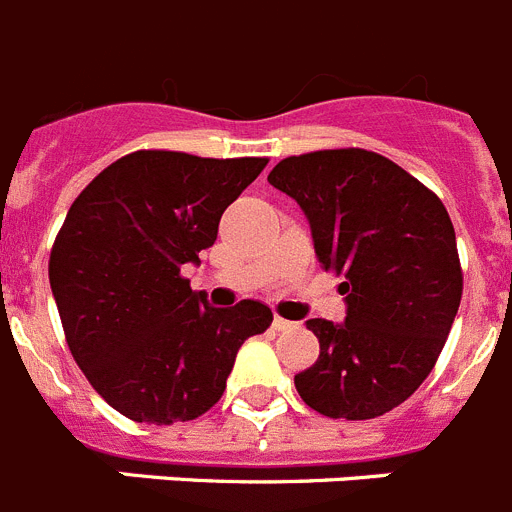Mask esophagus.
<instances>
[{"label":"esophagus","mask_w":512,"mask_h":512,"mask_svg":"<svg viewBox=\"0 0 512 512\" xmlns=\"http://www.w3.org/2000/svg\"><path fill=\"white\" fill-rule=\"evenodd\" d=\"M291 327H293V322H288V319H283V317L273 319V330L275 332H286V330H291Z\"/></svg>","instance_id":"esophagus-1"}]
</instances>
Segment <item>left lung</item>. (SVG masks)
<instances>
[{
  "instance_id": "8db88e82",
  "label": "left lung",
  "mask_w": 512,
  "mask_h": 512,
  "mask_svg": "<svg viewBox=\"0 0 512 512\" xmlns=\"http://www.w3.org/2000/svg\"><path fill=\"white\" fill-rule=\"evenodd\" d=\"M268 182L304 211L324 270L345 281V322L309 319L317 363L296 373L311 410L371 420L428 379L461 304L446 206L391 159L366 149L288 157Z\"/></svg>"
}]
</instances>
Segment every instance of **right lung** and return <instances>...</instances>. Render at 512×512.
Returning <instances> with one entry per match:
<instances>
[{
    "label": "right lung",
    "mask_w": 512,
    "mask_h": 512,
    "mask_svg": "<svg viewBox=\"0 0 512 512\" xmlns=\"http://www.w3.org/2000/svg\"><path fill=\"white\" fill-rule=\"evenodd\" d=\"M265 164L133 151L71 203L48 281L74 361L128 420L201 417L224 394L242 342L273 322L252 299L216 309L180 275Z\"/></svg>",
    "instance_id": "obj_1"
}]
</instances>
